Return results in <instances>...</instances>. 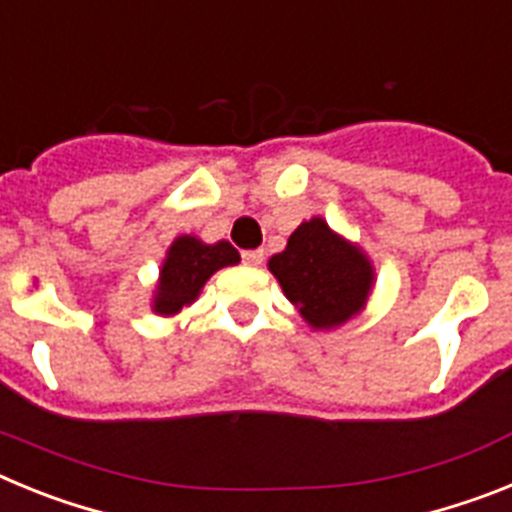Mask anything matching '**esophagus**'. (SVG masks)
<instances>
[{"mask_svg":"<svg viewBox=\"0 0 512 512\" xmlns=\"http://www.w3.org/2000/svg\"><path fill=\"white\" fill-rule=\"evenodd\" d=\"M261 261H264V251L261 248H256V251H243V264L259 266Z\"/></svg>","mask_w":512,"mask_h":512,"instance_id":"1","label":"esophagus"}]
</instances>
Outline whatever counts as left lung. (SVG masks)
I'll return each mask as SVG.
<instances>
[{
    "mask_svg": "<svg viewBox=\"0 0 512 512\" xmlns=\"http://www.w3.org/2000/svg\"><path fill=\"white\" fill-rule=\"evenodd\" d=\"M284 295L315 330H330L359 315L372 292L374 266L359 246L312 217L269 259Z\"/></svg>",
    "mask_w": 512,
    "mask_h": 512,
    "instance_id": "left-lung-1",
    "label": "left lung"
}]
</instances>
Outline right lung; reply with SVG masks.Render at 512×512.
Wrapping results in <instances>:
<instances>
[{
	"mask_svg": "<svg viewBox=\"0 0 512 512\" xmlns=\"http://www.w3.org/2000/svg\"><path fill=\"white\" fill-rule=\"evenodd\" d=\"M241 261V253L228 241L202 243L194 235H179L166 251L161 277L153 295V312L158 315H176L182 307L192 305L200 297L207 279L223 266Z\"/></svg>",
	"mask_w": 512,
	"mask_h": 512,
	"instance_id": "right-lung-1",
	"label": "right lung"
}]
</instances>
